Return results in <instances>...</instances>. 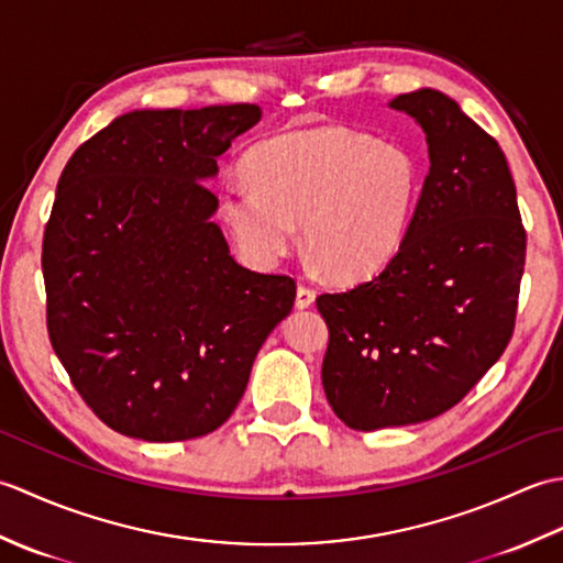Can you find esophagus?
Instances as JSON below:
<instances>
[{"mask_svg":"<svg viewBox=\"0 0 563 563\" xmlns=\"http://www.w3.org/2000/svg\"><path fill=\"white\" fill-rule=\"evenodd\" d=\"M295 305L297 309H307L314 305V290L307 288V285H297V295H295Z\"/></svg>","mask_w":563,"mask_h":563,"instance_id":"34e87169","label":"esophagus"}]
</instances>
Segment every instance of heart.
Wrapping results in <instances>:
<instances>
[{"label": "heart", "mask_w": 563, "mask_h": 563, "mask_svg": "<svg viewBox=\"0 0 563 563\" xmlns=\"http://www.w3.org/2000/svg\"><path fill=\"white\" fill-rule=\"evenodd\" d=\"M246 184L220 190V218L239 249L273 266L297 244L345 280L367 278L399 254L413 220L423 166L401 142L349 128L275 135L249 152Z\"/></svg>", "instance_id": "obj_1"}]
</instances>
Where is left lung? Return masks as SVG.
Returning <instances> with one entry per match:
<instances>
[{
	"mask_svg": "<svg viewBox=\"0 0 563 563\" xmlns=\"http://www.w3.org/2000/svg\"><path fill=\"white\" fill-rule=\"evenodd\" d=\"M423 128L430 169L399 254L353 290L319 295L333 413L353 430L423 423L464 399L512 336L525 230L506 154L457 101H389Z\"/></svg>",
	"mask_w": 563,
	"mask_h": 563,
	"instance_id": "left-lung-1",
	"label": "left lung"
}]
</instances>
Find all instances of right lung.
Segmentation results:
<instances>
[{
	"instance_id": "obj_1",
	"label": "right lung",
	"mask_w": 563,
	"mask_h": 563,
	"mask_svg": "<svg viewBox=\"0 0 563 563\" xmlns=\"http://www.w3.org/2000/svg\"><path fill=\"white\" fill-rule=\"evenodd\" d=\"M256 103L130 111L71 154L43 236L47 333L118 433L176 442L236 409L295 280L232 258L206 181Z\"/></svg>"
}]
</instances>
